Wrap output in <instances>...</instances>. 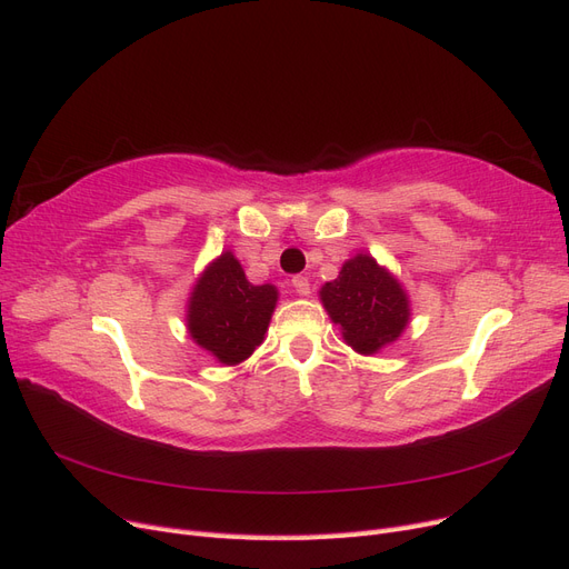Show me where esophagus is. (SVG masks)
<instances>
[{
    "label": "esophagus",
    "mask_w": 569,
    "mask_h": 569,
    "mask_svg": "<svg viewBox=\"0 0 569 569\" xmlns=\"http://www.w3.org/2000/svg\"><path fill=\"white\" fill-rule=\"evenodd\" d=\"M292 288H296V292H298L300 298H307L309 292H311V288H309V281H307L305 277H296V279H292Z\"/></svg>",
    "instance_id": "obj_1"
}]
</instances>
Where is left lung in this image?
<instances>
[{"label":"left lung","mask_w":569,"mask_h":569,"mask_svg":"<svg viewBox=\"0 0 569 569\" xmlns=\"http://www.w3.org/2000/svg\"><path fill=\"white\" fill-rule=\"evenodd\" d=\"M319 300L340 326L342 340L363 357H373L399 340L411 321L409 292L369 252L347 260L338 279L321 286Z\"/></svg>","instance_id":"obj_1"}]
</instances>
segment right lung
<instances>
[{"label": "right lung", "instance_id": "right-lung-1", "mask_svg": "<svg viewBox=\"0 0 569 569\" xmlns=\"http://www.w3.org/2000/svg\"><path fill=\"white\" fill-rule=\"evenodd\" d=\"M279 302L277 286H252L224 250L198 273L187 300V331L219 363L236 366L260 347Z\"/></svg>", "mask_w": 569, "mask_h": 569}]
</instances>
